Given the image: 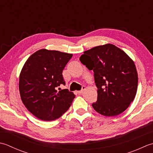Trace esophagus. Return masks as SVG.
<instances>
[{
	"instance_id": "1",
	"label": "esophagus",
	"mask_w": 153,
	"mask_h": 153,
	"mask_svg": "<svg viewBox=\"0 0 153 153\" xmlns=\"http://www.w3.org/2000/svg\"><path fill=\"white\" fill-rule=\"evenodd\" d=\"M85 86H82V90H80V91H77V93L79 94H82L83 91H84V90H85Z\"/></svg>"
}]
</instances>
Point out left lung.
Instances as JSON below:
<instances>
[{
	"mask_svg": "<svg viewBox=\"0 0 153 153\" xmlns=\"http://www.w3.org/2000/svg\"><path fill=\"white\" fill-rule=\"evenodd\" d=\"M80 61L94 71L98 99L93 108L105 116H117L126 110L135 97L138 85L131 59L117 47L105 44L85 51Z\"/></svg>",
	"mask_w": 153,
	"mask_h": 153,
	"instance_id": "8db88e82",
	"label": "left lung"
}]
</instances>
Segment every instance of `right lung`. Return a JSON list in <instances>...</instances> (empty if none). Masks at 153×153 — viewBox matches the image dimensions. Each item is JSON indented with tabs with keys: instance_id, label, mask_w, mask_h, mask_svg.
Instances as JSON below:
<instances>
[{
	"instance_id": "1",
	"label": "right lung",
	"mask_w": 153,
	"mask_h": 153,
	"mask_svg": "<svg viewBox=\"0 0 153 153\" xmlns=\"http://www.w3.org/2000/svg\"><path fill=\"white\" fill-rule=\"evenodd\" d=\"M72 54L40 49L25 63L20 74L19 90L22 101L33 116L43 121L58 119L71 106L75 96L65 85V67Z\"/></svg>"
}]
</instances>
